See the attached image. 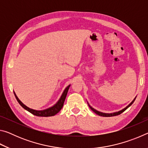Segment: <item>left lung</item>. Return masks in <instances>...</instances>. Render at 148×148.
I'll return each mask as SVG.
<instances>
[{
	"instance_id": "1",
	"label": "left lung",
	"mask_w": 148,
	"mask_h": 148,
	"mask_svg": "<svg viewBox=\"0 0 148 148\" xmlns=\"http://www.w3.org/2000/svg\"><path fill=\"white\" fill-rule=\"evenodd\" d=\"M136 97H135V98L134 99V100L133 101H132L131 103H130L128 106H126L125 108H123V109H122L121 110H119V111H118V112H113V113H103V112H99V111H98V110H95V109H94L92 107H91V106H90V105L89 104V103L88 102H87V103H88V105H89V108H91V110H92V112H95V114H97V115H99V116H102V117H112V116H117V115H119V114H121V113H123V112L125 110H126L127 108H128L129 107V106H131V105L132 104V103H133L134 102V101H135V99H136Z\"/></svg>"
}]
</instances>
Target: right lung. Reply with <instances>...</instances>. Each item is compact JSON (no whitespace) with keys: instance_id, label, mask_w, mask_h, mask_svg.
<instances>
[{"instance_id":"right-lung-1","label":"right lung","mask_w":148,"mask_h":148,"mask_svg":"<svg viewBox=\"0 0 148 148\" xmlns=\"http://www.w3.org/2000/svg\"><path fill=\"white\" fill-rule=\"evenodd\" d=\"M71 86V85L67 86L65 89L64 90L63 92H62L61 97L59 99V101H57L56 104H55L53 106L48 108H46L45 110H34L32 108H30L28 106H27L26 105H25L23 102H22L20 100L18 99V97H17L16 92L14 91V93L15 97L17 99V102H19V104L21 105V106L25 110H26L27 111L29 112L30 113L34 115V116H40V117H50V116H53L57 114L58 112L62 109V106H63L64 102L65 101V99H66L67 92L69 89V87Z\"/></svg>"}]
</instances>
